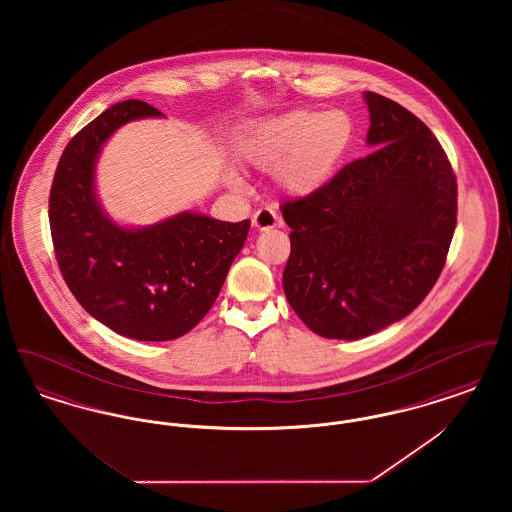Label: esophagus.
Wrapping results in <instances>:
<instances>
[{"mask_svg":"<svg viewBox=\"0 0 512 512\" xmlns=\"http://www.w3.org/2000/svg\"><path fill=\"white\" fill-rule=\"evenodd\" d=\"M253 226L263 232V230H268V228L280 226V219H278V215H276L272 209L263 207V209H259V211L253 215Z\"/></svg>","mask_w":512,"mask_h":512,"instance_id":"1","label":"esophagus"}]
</instances>
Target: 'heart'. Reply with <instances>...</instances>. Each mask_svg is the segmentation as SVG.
Returning <instances> with one entry per match:
<instances>
[{"mask_svg":"<svg viewBox=\"0 0 512 512\" xmlns=\"http://www.w3.org/2000/svg\"><path fill=\"white\" fill-rule=\"evenodd\" d=\"M353 140L355 124L345 111L297 109L257 124L245 138L240 155L245 165L272 171L280 192L307 197L338 176Z\"/></svg>","mask_w":512,"mask_h":512,"instance_id":"1","label":"heart"}]
</instances>
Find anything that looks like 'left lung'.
I'll return each mask as SVG.
<instances>
[{
  "label": "left lung",
  "instance_id": "1",
  "mask_svg": "<svg viewBox=\"0 0 512 512\" xmlns=\"http://www.w3.org/2000/svg\"><path fill=\"white\" fill-rule=\"evenodd\" d=\"M363 98L374 151L282 205L292 228L286 299L330 340H361L411 315L439 278L457 222V180L430 128L380 94Z\"/></svg>",
  "mask_w": 512,
  "mask_h": 512
}]
</instances>
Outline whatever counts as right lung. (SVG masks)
<instances>
[{"instance_id": "1", "label": "right lung", "mask_w": 512, "mask_h": 512, "mask_svg": "<svg viewBox=\"0 0 512 512\" xmlns=\"http://www.w3.org/2000/svg\"><path fill=\"white\" fill-rule=\"evenodd\" d=\"M165 117L140 99L115 103L65 147L49 195L51 238L76 301L124 338L176 340L213 307L251 222L180 211L147 226L113 219L98 194V161L128 122Z\"/></svg>"}]
</instances>
